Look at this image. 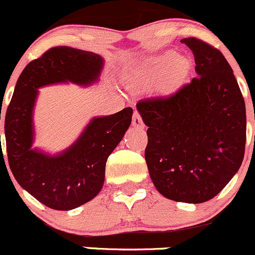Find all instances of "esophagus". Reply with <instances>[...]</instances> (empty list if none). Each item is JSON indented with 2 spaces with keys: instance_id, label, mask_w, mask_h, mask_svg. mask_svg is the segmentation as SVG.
<instances>
[{
  "instance_id": "esophagus-1",
  "label": "esophagus",
  "mask_w": 255,
  "mask_h": 255,
  "mask_svg": "<svg viewBox=\"0 0 255 255\" xmlns=\"http://www.w3.org/2000/svg\"><path fill=\"white\" fill-rule=\"evenodd\" d=\"M132 126H133V127H136V128H144L143 120H141L140 115H139L138 112H134V115H133Z\"/></svg>"
}]
</instances>
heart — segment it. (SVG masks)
Segmentation results:
<instances>
[{
  "label": "heart",
  "mask_w": 255,
  "mask_h": 255,
  "mask_svg": "<svg viewBox=\"0 0 255 255\" xmlns=\"http://www.w3.org/2000/svg\"><path fill=\"white\" fill-rule=\"evenodd\" d=\"M182 63H183L182 58L173 52H167L157 57L149 58L134 68L132 74L133 83L139 88L152 87L167 74L175 70L172 75L169 74L170 76L161 82L162 92H168L177 84V80H178L177 69L182 66Z\"/></svg>",
  "instance_id": "b5f03b06"
}]
</instances>
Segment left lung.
I'll return each mask as SVG.
<instances>
[{
  "mask_svg": "<svg viewBox=\"0 0 255 255\" xmlns=\"http://www.w3.org/2000/svg\"><path fill=\"white\" fill-rule=\"evenodd\" d=\"M181 42L192 50L197 78L167 98L136 104L148 126L145 161L165 198L208 202L242 165L246 105L231 66L221 52L195 37Z\"/></svg>",
  "mask_w": 255,
  "mask_h": 255,
  "instance_id": "obj_1",
  "label": "left lung"
}]
</instances>
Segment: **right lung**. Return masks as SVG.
<instances>
[{
  "mask_svg": "<svg viewBox=\"0 0 255 255\" xmlns=\"http://www.w3.org/2000/svg\"><path fill=\"white\" fill-rule=\"evenodd\" d=\"M103 68L100 55L52 47L23 69L8 105L4 134L10 171L21 188L55 210H72L99 194L107 157L129 128L133 110L126 107L110 116L94 117L69 148L51 155L31 148L37 89L60 83L89 87L98 82Z\"/></svg>",
  "mask_w": 255,
  "mask_h": 255,
  "instance_id": "right-lung-1",
  "label": "right lung"
}]
</instances>
